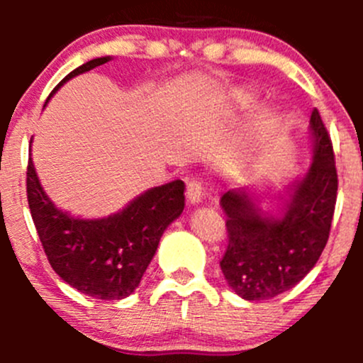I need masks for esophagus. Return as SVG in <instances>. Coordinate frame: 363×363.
<instances>
[{
    "label": "esophagus",
    "mask_w": 363,
    "mask_h": 363,
    "mask_svg": "<svg viewBox=\"0 0 363 363\" xmlns=\"http://www.w3.org/2000/svg\"><path fill=\"white\" fill-rule=\"evenodd\" d=\"M186 199L191 205H199L202 202V184L199 181H191L186 188Z\"/></svg>",
    "instance_id": "obj_1"
}]
</instances>
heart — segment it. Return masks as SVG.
<instances>
[{
	"label": "heart",
	"instance_id": "b5f03b06",
	"mask_svg": "<svg viewBox=\"0 0 363 363\" xmlns=\"http://www.w3.org/2000/svg\"><path fill=\"white\" fill-rule=\"evenodd\" d=\"M233 101L240 107H250V105L255 104V94L251 91H235L233 93Z\"/></svg>",
	"mask_w": 363,
	"mask_h": 363
}]
</instances>
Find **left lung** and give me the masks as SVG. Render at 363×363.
<instances>
[{
  "instance_id": "8db88e82",
  "label": "left lung",
  "mask_w": 363,
  "mask_h": 363,
  "mask_svg": "<svg viewBox=\"0 0 363 363\" xmlns=\"http://www.w3.org/2000/svg\"><path fill=\"white\" fill-rule=\"evenodd\" d=\"M313 163L263 207V193L230 189L221 196L228 247L219 262L228 286L246 300L277 296L313 270L327 246L337 199L334 149L320 112L311 116Z\"/></svg>"
}]
</instances>
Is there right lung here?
Here are the masks:
<instances>
[{
    "label": "right lung",
    "instance_id": "obj_1",
    "mask_svg": "<svg viewBox=\"0 0 363 363\" xmlns=\"http://www.w3.org/2000/svg\"><path fill=\"white\" fill-rule=\"evenodd\" d=\"M111 60L96 57L75 68L50 96L69 79ZM26 181L33 223L54 272L80 294L98 300L126 298L137 290L161 235L184 211V182L179 179L140 193L119 212L94 219L57 208L40 184L31 158Z\"/></svg>",
    "mask_w": 363,
    "mask_h": 363
}]
</instances>
